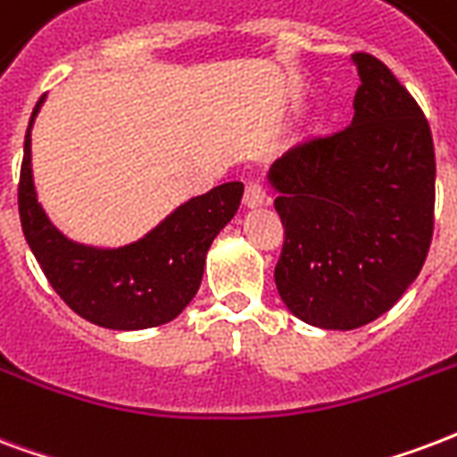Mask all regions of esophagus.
I'll return each instance as SVG.
<instances>
[{
    "label": "esophagus",
    "instance_id": "esophagus-1",
    "mask_svg": "<svg viewBox=\"0 0 457 457\" xmlns=\"http://www.w3.org/2000/svg\"><path fill=\"white\" fill-rule=\"evenodd\" d=\"M243 202H245V207L255 209V207H262L267 202V192L265 187L260 183H250L245 187V195H243Z\"/></svg>",
    "mask_w": 457,
    "mask_h": 457
}]
</instances>
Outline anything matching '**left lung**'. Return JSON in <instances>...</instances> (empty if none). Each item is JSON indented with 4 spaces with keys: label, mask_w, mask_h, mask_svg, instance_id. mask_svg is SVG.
<instances>
[{
    "label": "left lung",
    "mask_w": 457,
    "mask_h": 457,
    "mask_svg": "<svg viewBox=\"0 0 457 457\" xmlns=\"http://www.w3.org/2000/svg\"><path fill=\"white\" fill-rule=\"evenodd\" d=\"M354 118L277 159L267 183L284 224L274 281L320 330L387 313L421 272L434 233L436 156L424 112L373 54H352Z\"/></svg>",
    "instance_id": "1"
}]
</instances>
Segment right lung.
I'll list each match as a JSON object with an SVG mask.
<instances>
[{
    "label": "right lung",
    "mask_w": 457,
    "mask_h": 457,
    "mask_svg": "<svg viewBox=\"0 0 457 457\" xmlns=\"http://www.w3.org/2000/svg\"><path fill=\"white\" fill-rule=\"evenodd\" d=\"M47 96L33 108L19 185L23 236L67 306L108 330H146L183 313L202 284L207 250L243 200V183L216 185L178 204L142 238L103 248L70 238L37 200L30 132Z\"/></svg>",
    "instance_id": "1"
}]
</instances>
